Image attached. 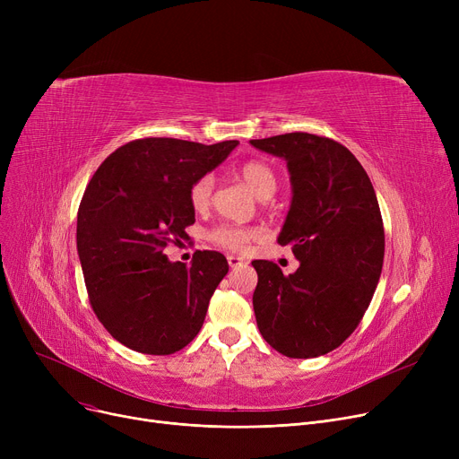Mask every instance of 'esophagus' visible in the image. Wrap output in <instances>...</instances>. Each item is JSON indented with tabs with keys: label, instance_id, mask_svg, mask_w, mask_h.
I'll return each mask as SVG.
<instances>
[{
	"label": "esophagus",
	"instance_id": "34e87169",
	"mask_svg": "<svg viewBox=\"0 0 459 459\" xmlns=\"http://www.w3.org/2000/svg\"><path fill=\"white\" fill-rule=\"evenodd\" d=\"M227 260H229V266H230V268H239V266H244V264H246L244 258L234 256V255H229Z\"/></svg>",
	"mask_w": 459,
	"mask_h": 459
}]
</instances>
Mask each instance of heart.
<instances>
[{"label":"heart","instance_id":"b5f03b06","mask_svg":"<svg viewBox=\"0 0 459 459\" xmlns=\"http://www.w3.org/2000/svg\"><path fill=\"white\" fill-rule=\"evenodd\" d=\"M239 177L256 193L260 199L272 197L277 189V175L273 169L262 160H249L238 169ZM213 191V177L203 175L189 187V204L193 210H206L212 201ZM260 238V230L236 227V225H220L210 232V239L223 249L229 251H244L253 239Z\"/></svg>","mask_w":459,"mask_h":459}]
</instances>
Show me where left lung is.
Returning <instances> with one entry per match:
<instances>
[{
	"label": "left lung",
	"mask_w": 459,
	"mask_h": 459,
	"mask_svg": "<svg viewBox=\"0 0 459 459\" xmlns=\"http://www.w3.org/2000/svg\"><path fill=\"white\" fill-rule=\"evenodd\" d=\"M251 144L286 160L294 195L277 242L299 260L290 275L275 262L253 260L256 325L286 357L325 355L363 320L381 275L385 230L374 186L329 137L294 132Z\"/></svg>",
	"instance_id": "obj_1"
}]
</instances>
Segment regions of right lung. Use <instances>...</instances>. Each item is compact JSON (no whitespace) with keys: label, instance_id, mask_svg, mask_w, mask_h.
<instances>
[{"label":"right lung","instance_id":"right-lung-1","mask_svg":"<svg viewBox=\"0 0 459 459\" xmlns=\"http://www.w3.org/2000/svg\"><path fill=\"white\" fill-rule=\"evenodd\" d=\"M236 144L135 139L109 154L87 184L76 230L87 294L96 318L126 348L169 355L201 331L227 258L195 251L186 266L163 251L195 223L191 184Z\"/></svg>","mask_w":459,"mask_h":459}]
</instances>
